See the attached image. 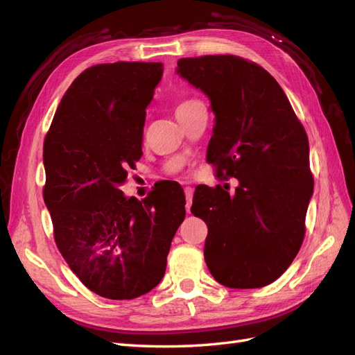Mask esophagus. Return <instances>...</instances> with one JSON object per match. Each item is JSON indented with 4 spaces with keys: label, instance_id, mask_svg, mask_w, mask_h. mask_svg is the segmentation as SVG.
I'll return each mask as SVG.
<instances>
[{
    "label": "esophagus",
    "instance_id": "1",
    "mask_svg": "<svg viewBox=\"0 0 355 355\" xmlns=\"http://www.w3.org/2000/svg\"><path fill=\"white\" fill-rule=\"evenodd\" d=\"M192 196H194V189H192L191 187H187L185 188V197H187V211L189 213L191 211V204H192Z\"/></svg>",
    "mask_w": 355,
    "mask_h": 355
}]
</instances>
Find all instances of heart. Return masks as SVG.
I'll list each match as a JSON object with an SVG mask.
<instances>
[{"mask_svg":"<svg viewBox=\"0 0 355 355\" xmlns=\"http://www.w3.org/2000/svg\"><path fill=\"white\" fill-rule=\"evenodd\" d=\"M197 102H200V101H196V99H188V101H184V102H180L178 106H176V115L178 114H180V112H184V111H187L188 108H191L192 105H196Z\"/></svg>","mask_w":355,"mask_h":355,"instance_id":"heart-1","label":"heart"}]
</instances>
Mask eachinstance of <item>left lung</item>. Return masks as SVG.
<instances>
[{"label":"left lung","mask_w":355,"mask_h":355,"mask_svg":"<svg viewBox=\"0 0 355 355\" xmlns=\"http://www.w3.org/2000/svg\"><path fill=\"white\" fill-rule=\"evenodd\" d=\"M176 72L209 96L216 115L207 161L220 179L237 178L235 196L196 188L191 211L207 225L204 259L231 288L271 284L305 237L314 191L305 128L272 75L232 55L178 60Z\"/></svg>","instance_id":"left-lung-1"}]
</instances>
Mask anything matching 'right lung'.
Returning <instances> with one entry per match:
<instances>
[{
    "label": "right lung",
    "mask_w": 355,
    "mask_h": 355,
    "mask_svg": "<svg viewBox=\"0 0 355 355\" xmlns=\"http://www.w3.org/2000/svg\"><path fill=\"white\" fill-rule=\"evenodd\" d=\"M159 62H115L81 72L63 94L44 139L42 197L72 272L106 299H135L163 278L185 219L184 189L124 197L127 170L142 157L146 108Z\"/></svg>",
    "instance_id": "obj_1"
}]
</instances>
